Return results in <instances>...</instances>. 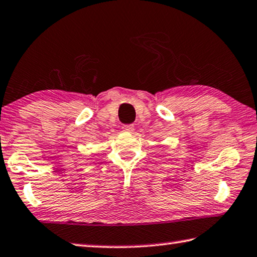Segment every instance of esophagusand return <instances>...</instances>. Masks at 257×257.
Listing matches in <instances>:
<instances>
[{"label":"esophagus","instance_id":"esophagus-1","mask_svg":"<svg viewBox=\"0 0 257 257\" xmlns=\"http://www.w3.org/2000/svg\"><path fill=\"white\" fill-rule=\"evenodd\" d=\"M123 131L127 132V133H132L134 131V126L133 125H123Z\"/></svg>","mask_w":257,"mask_h":257}]
</instances>
